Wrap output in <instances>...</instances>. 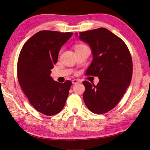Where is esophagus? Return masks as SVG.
I'll use <instances>...</instances> for the list:
<instances>
[{"mask_svg": "<svg viewBox=\"0 0 150 150\" xmlns=\"http://www.w3.org/2000/svg\"><path fill=\"white\" fill-rule=\"evenodd\" d=\"M79 83V81L78 79H73L72 80V83L73 84H78Z\"/></svg>", "mask_w": 150, "mask_h": 150, "instance_id": "obj_1", "label": "esophagus"}]
</instances>
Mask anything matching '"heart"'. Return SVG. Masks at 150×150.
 I'll list each match as a JSON object with an SVG mask.
<instances>
[{
    "label": "heart",
    "mask_w": 150,
    "mask_h": 150,
    "mask_svg": "<svg viewBox=\"0 0 150 150\" xmlns=\"http://www.w3.org/2000/svg\"><path fill=\"white\" fill-rule=\"evenodd\" d=\"M85 46H85L84 44H77V45H76V46H75V51H76V50H78V49H79L81 47H85Z\"/></svg>",
    "instance_id": "b5f03b06"
}]
</instances>
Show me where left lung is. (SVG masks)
<instances>
[{
	"instance_id": "8db88e82",
	"label": "left lung",
	"mask_w": 150,
	"mask_h": 150,
	"mask_svg": "<svg viewBox=\"0 0 150 150\" xmlns=\"http://www.w3.org/2000/svg\"><path fill=\"white\" fill-rule=\"evenodd\" d=\"M79 39L92 49L93 59L86 75L99 79L96 86L83 81L84 101L91 112L104 114L118 104L130 84L132 58L123 40L107 29L81 32Z\"/></svg>"
}]
</instances>
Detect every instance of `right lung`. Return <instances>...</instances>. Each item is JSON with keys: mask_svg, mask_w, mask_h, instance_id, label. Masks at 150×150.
Here are the masks:
<instances>
[{"mask_svg": "<svg viewBox=\"0 0 150 150\" xmlns=\"http://www.w3.org/2000/svg\"><path fill=\"white\" fill-rule=\"evenodd\" d=\"M72 33L41 30L27 40L17 62V78L30 104L46 116H53L64 108L72 83L54 81L50 76L57 62L61 47Z\"/></svg>", "mask_w": 150, "mask_h": 150, "instance_id": "1", "label": "right lung"}]
</instances>
